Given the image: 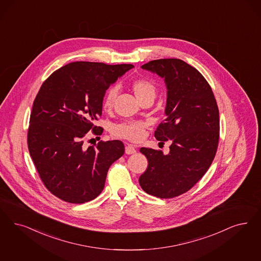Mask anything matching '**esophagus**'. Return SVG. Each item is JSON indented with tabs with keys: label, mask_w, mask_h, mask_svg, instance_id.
I'll use <instances>...</instances> for the list:
<instances>
[{
	"label": "esophagus",
	"mask_w": 261,
	"mask_h": 261,
	"mask_svg": "<svg viewBox=\"0 0 261 261\" xmlns=\"http://www.w3.org/2000/svg\"><path fill=\"white\" fill-rule=\"evenodd\" d=\"M126 154H133L136 152V148L133 144H127L125 146Z\"/></svg>",
	"instance_id": "esophagus-1"
}]
</instances>
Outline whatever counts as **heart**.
Wrapping results in <instances>:
<instances>
[{
	"instance_id": "1",
	"label": "heart",
	"mask_w": 261,
	"mask_h": 261,
	"mask_svg": "<svg viewBox=\"0 0 261 261\" xmlns=\"http://www.w3.org/2000/svg\"><path fill=\"white\" fill-rule=\"evenodd\" d=\"M132 90L135 93L136 97L140 102L148 99L153 101L157 91L154 82L146 78H140L133 81ZM117 92L116 88H110L106 91L102 101V107L105 111H110L114 107L115 100L117 97ZM146 127L147 124L145 122L124 121L113 127V135L116 136L117 138L138 142L144 138Z\"/></svg>"
}]
</instances>
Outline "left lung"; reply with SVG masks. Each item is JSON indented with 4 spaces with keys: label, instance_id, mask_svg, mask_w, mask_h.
Segmentation results:
<instances>
[{
    "label": "left lung",
    "instance_id": "obj_1",
    "mask_svg": "<svg viewBox=\"0 0 261 261\" xmlns=\"http://www.w3.org/2000/svg\"><path fill=\"white\" fill-rule=\"evenodd\" d=\"M142 68L165 79L167 117L154 136L171 144L167 155L152 148L140 149L148 166L139 183L151 196L175 198L195 186L214 160L220 138L219 109L205 78L179 59L155 60Z\"/></svg>",
    "mask_w": 261,
    "mask_h": 261
}]
</instances>
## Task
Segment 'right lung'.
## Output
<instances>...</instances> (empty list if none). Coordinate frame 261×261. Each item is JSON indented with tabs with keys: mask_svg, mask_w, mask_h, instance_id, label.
I'll return each instance as SVG.
<instances>
[{
	"mask_svg": "<svg viewBox=\"0 0 261 261\" xmlns=\"http://www.w3.org/2000/svg\"><path fill=\"white\" fill-rule=\"evenodd\" d=\"M132 64L70 63L53 72L36 94L28 129V147L46 188L69 203H84L104 189L109 168L124 153L120 141L85 145L102 115L109 87Z\"/></svg>",
	"mask_w": 261,
	"mask_h": 261,
	"instance_id": "1",
	"label": "right lung"
}]
</instances>
